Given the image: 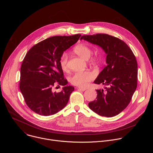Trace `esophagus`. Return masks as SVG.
I'll return each mask as SVG.
<instances>
[{
  "label": "esophagus",
  "mask_w": 153,
  "mask_h": 153,
  "mask_svg": "<svg viewBox=\"0 0 153 153\" xmlns=\"http://www.w3.org/2000/svg\"><path fill=\"white\" fill-rule=\"evenodd\" d=\"M78 90H79L80 91H84L86 90V88H82V87H78Z\"/></svg>",
  "instance_id": "obj_1"
}]
</instances>
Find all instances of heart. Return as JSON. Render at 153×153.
I'll use <instances>...</instances> for the list:
<instances>
[{"label":"heart","mask_w":153,"mask_h":153,"mask_svg":"<svg viewBox=\"0 0 153 153\" xmlns=\"http://www.w3.org/2000/svg\"><path fill=\"white\" fill-rule=\"evenodd\" d=\"M74 51L77 54L85 59H88L91 54V48L87 45L82 44L76 47ZM60 65L61 68L63 71H67L68 70V54L67 53H63L62 54L60 60ZM94 77V73L90 71L76 72L71 77V82L73 85L85 87L88 85Z\"/></svg>","instance_id":"heart-1"}]
</instances>
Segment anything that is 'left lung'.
<instances>
[{
    "mask_svg": "<svg viewBox=\"0 0 153 153\" xmlns=\"http://www.w3.org/2000/svg\"><path fill=\"white\" fill-rule=\"evenodd\" d=\"M82 39L100 47L106 54V67L94 82L106 87L96 90L97 97L88 106L101 116H115L126 108L137 88L135 56L123 41L110 35H83Z\"/></svg>",
    "mask_w": 153,
    "mask_h": 153,
    "instance_id": "8db88e82",
    "label": "left lung"
}]
</instances>
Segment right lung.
<instances>
[{"mask_svg":"<svg viewBox=\"0 0 153 153\" xmlns=\"http://www.w3.org/2000/svg\"><path fill=\"white\" fill-rule=\"evenodd\" d=\"M80 36L49 37L27 53L20 68L19 88L27 105L34 113L50 116L67 105L74 88L67 85L60 60L63 52L76 43ZM56 82L64 86L59 93L52 91Z\"/></svg>","mask_w":153,"mask_h":153,"instance_id":"1","label":"right lung"}]
</instances>
